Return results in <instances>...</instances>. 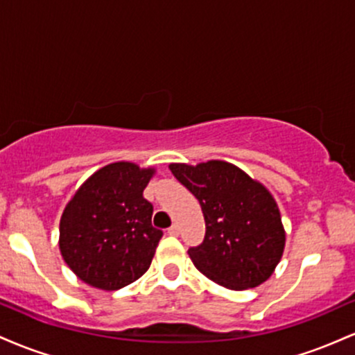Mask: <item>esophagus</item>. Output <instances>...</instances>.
<instances>
[{
    "label": "esophagus",
    "instance_id": "34e87169",
    "mask_svg": "<svg viewBox=\"0 0 355 355\" xmlns=\"http://www.w3.org/2000/svg\"><path fill=\"white\" fill-rule=\"evenodd\" d=\"M168 234L173 235V237H177V235L180 234V227H178V225H172V227H170V229H168Z\"/></svg>",
    "mask_w": 355,
    "mask_h": 355
}]
</instances>
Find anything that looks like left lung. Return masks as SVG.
I'll use <instances>...</instances> for the list:
<instances>
[{
  "instance_id": "left-lung-1",
  "label": "left lung",
  "mask_w": 355,
  "mask_h": 355,
  "mask_svg": "<svg viewBox=\"0 0 355 355\" xmlns=\"http://www.w3.org/2000/svg\"><path fill=\"white\" fill-rule=\"evenodd\" d=\"M170 170L197 197L205 218V239L189 248L193 266L232 291L266 282L285 247L282 218L270 191L229 162L170 164Z\"/></svg>"
}]
</instances>
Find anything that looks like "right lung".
Instances as JSON below:
<instances>
[{"instance_id": "right-lung-1", "label": "right lung", "mask_w": 355, "mask_h": 355, "mask_svg": "<svg viewBox=\"0 0 355 355\" xmlns=\"http://www.w3.org/2000/svg\"><path fill=\"white\" fill-rule=\"evenodd\" d=\"M155 168L110 164L76 190L60 220V252L80 280L118 291L148 270L164 232L144 190Z\"/></svg>"}]
</instances>
